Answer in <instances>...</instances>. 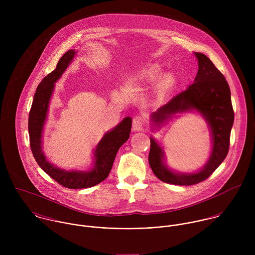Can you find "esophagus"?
<instances>
[{
	"instance_id": "1",
	"label": "esophagus",
	"mask_w": 255,
	"mask_h": 255,
	"mask_svg": "<svg viewBox=\"0 0 255 255\" xmlns=\"http://www.w3.org/2000/svg\"><path fill=\"white\" fill-rule=\"evenodd\" d=\"M144 118L141 117V116H136L133 118V121H132V128H133V130H136V131H139L142 129L143 126H144Z\"/></svg>"
}]
</instances>
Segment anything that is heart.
Segmentation results:
<instances>
[{"instance_id":"1","label":"heart","mask_w":255,"mask_h":255,"mask_svg":"<svg viewBox=\"0 0 255 255\" xmlns=\"http://www.w3.org/2000/svg\"><path fill=\"white\" fill-rule=\"evenodd\" d=\"M160 73H161V67L158 64H154L149 68H147L145 71H143L142 74L149 80H155L159 77ZM175 84H176V77L171 73H167L159 78L157 82V89L160 93L163 94L169 91Z\"/></svg>"}]
</instances>
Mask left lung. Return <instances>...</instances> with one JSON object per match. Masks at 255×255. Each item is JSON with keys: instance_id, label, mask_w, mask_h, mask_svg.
Here are the masks:
<instances>
[{"instance_id": "8db88e82", "label": "left lung", "mask_w": 255, "mask_h": 255, "mask_svg": "<svg viewBox=\"0 0 255 255\" xmlns=\"http://www.w3.org/2000/svg\"><path fill=\"white\" fill-rule=\"evenodd\" d=\"M198 72L194 83L175 96L170 102L151 115V130L159 129L178 114L197 113L210 129L212 148L206 164L192 173L173 170L166 164L163 146L150 137L149 165L154 175L162 182L179 185H191L206 180L225 160L230 145L231 129L234 124V110L231 90L224 75L202 53L194 52Z\"/></svg>"}]
</instances>
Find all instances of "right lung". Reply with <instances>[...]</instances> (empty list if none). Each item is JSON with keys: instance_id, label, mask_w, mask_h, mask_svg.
Here are the masks:
<instances>
[{"instance_id": "add662e5", "label": "right lung", "mask_w": 255, "mask_h": 255, "mask_svg": "<svg viewBox=\"0 0 255 255\" xmlns=\"http://www.w3.org/2000/svg\"><path fill=\"white\" fill-rule=\"evenodd\" d=\"M77 51L69 50L59 60L57 68L43 78L37 87L28 118L30 147L37 164L53 180L68 188H86L103 182L110 174L120 147L129 137L131 118L126 117L107 131L93 150L92 164L86 170H64L49 162L43 151V131L55 83L72 64Z\"/></svg>"}]
</instances>
